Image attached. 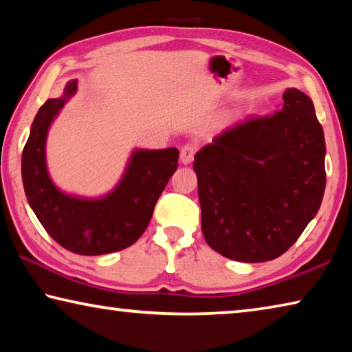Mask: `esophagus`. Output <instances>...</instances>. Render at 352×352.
<instances>
[{"label":"esophagus","mask_w":352,"mask_h":352,"mask_svg":"<svg viewBox=\"0 0 352 352\" xmlns=\"http://www.w3.org/2000/svg\"><path fill=\"white\" fill-rule=\"evenodd\" d=\"M195 152H197V147H195L194 144H184V146L182 147V151H180V160H182V163H183V164L192 163Z\"/></svg>","instance_id":"esophagus-1"}]
</instances>
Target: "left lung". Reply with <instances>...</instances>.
Here are the masks:
<instances>
[{
    "label": "left lung",
    "mask_w": 352,
    "mask_h": 352,
    "mask_svg": "<svg viewBox=\"0 0 352 352\" xmlns=\"http://www.w3.org/2000/svg\"><path fill=\"white\" fill-rule=\"evenodd\" d=\"M225 129L195 153L201 231L212 250L239 262H265L294 245L321 205L324 133L305 93Z\"/></svg>",
    "instance_id": "1"
}]
</instances>
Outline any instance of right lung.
Returning a JSON list of instances; mask_svg holds the SVG:
<instances>
[{"instance_id":"add662e5","label":"right lung","mask_w":352,"mask_h":352,"mask_svg":"<svg viewBox=\"0 0 352 352\" xmlns=\"http://www.w3.org/2000/svg\"><path fill=\"white\" fill-rule=\"evenodd\" d=\"M76 90L77 80L69 82L62 98L40 107L23 148V186L35 216L58 245L85 256L119 252L146 231L155 204L178 168V151H135L121 182L105 197L63 194L47 174L45 146L51 122Z\"/></svg>"}]
</instances>
